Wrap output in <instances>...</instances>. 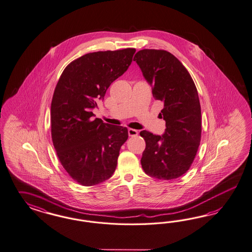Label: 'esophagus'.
I'll return each mask as SVG.
<instances>
[{"instance_id":"34e87169","label":"esophagus","mask_w":252,"mask_h":252,"mask_svg":"<svg viewBox=\"0 0 252 252\" xmlns=\"http://www.w3.org/2000/svg\"><path fill=\"white\" fill-rule=\"evenodd\" d=\"M128 135H129V137H137L138 135V132H137V130L129 128L128 129Z\"/></svg>"}]
</instances>
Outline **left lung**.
<instances>
[{"label": "left lung", "mask_w": 252, "mask_h": 252, "mask_svg": "<svg viewBox=\"0 0 252 252\" xmlns=\"http://www.w3.org/2000/svg\"><path fill=\"white\" fill-rule=\"evenodd\" d=\"M153 97L163 102L160 115L163 135L143 130L146 148L141 165L148 176L176 179L189 169L201 137V111L198 92L189 71L176 56L163 50L144 49L134 56Z\"/></svg>", "instance_id": "8db88e82"}]
</instances>
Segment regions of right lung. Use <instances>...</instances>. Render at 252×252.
Returning a JSON list of instances; mask_svg holds the SVG:
<instances>
[{
    "label": "right lung",
    "instance_id": "obj_1",
    "mask_svg": "<svg viewBox=\"0 0 252 252\" xmlns=\"http://www.w3.org/2000/svg\"><path fill=\"white\" fill-rule=\"evenodd\" d=\"M136 49L87 54L70 63L54 90L52 138L63 167L82 186L113 176L126 127L93 118L92 109L108 88L129 67Z\"/></svg>",
    "mask_w": 252,
    "mask_h": 252
}]
</instances>
